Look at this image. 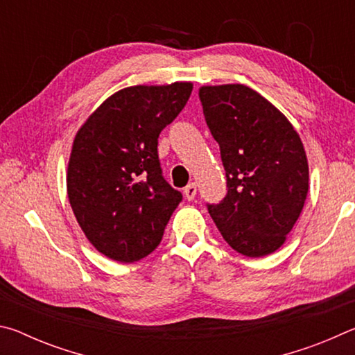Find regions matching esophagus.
<instances>
[{"instance_id": "1", "label": "esophagus", "mask_w": 355, "mask_h": 355, "mask_svg": "<svg viewBox=\"0 0 355 355\" xmlns=\"http://www.w3.org/2000/svg\"><path fill=\"white\" fill-rule=\"evenodd\" d=\"M183 192H184L186 199L194 200V197L197 196V186H196V183H189L188 186H186Z\"/></svg>"}]
</instances>
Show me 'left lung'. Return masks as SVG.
Listing matches in <instances>:
<instances>
[{
  "mask_svg": "<svg viewBox=\"0 0 355 355\" xmlns=\"http://www.w3.org/2000/svg\"><path fill=\"white\" fill-rule=\"evenodd\" d=\"M199 98L219 144L228 189L208 213L239 254H272L286 241L307 199L302 141L271 101L244 84L202 86Z\"/></svg>",
  "mask_w": 355,
  "mask_h": 355,
  "instance_id": "1",
  "label": "left lung"
}]
</instances>
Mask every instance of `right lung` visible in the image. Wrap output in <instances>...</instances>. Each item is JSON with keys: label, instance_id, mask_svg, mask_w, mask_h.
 Here are the masks:
<instances>
[{"label": "right lung", "instance_id": "add662e5", "mask_svg": "<svg viewBox=\"0 0 355 355\" xmlns=\"http://www.w3.org/2000/svg\"><path fill=\"white\" fill-rule=\"evenodd\" d=\"M192 83L131 86L112 94L81 125L67 167L70 207L100 254L133 263L158 248L182 192L163 178L158 137Z\"/></svg>", "mask_w": 355, "mask_h": 355}]
</instances>
